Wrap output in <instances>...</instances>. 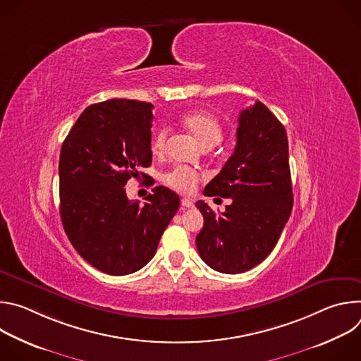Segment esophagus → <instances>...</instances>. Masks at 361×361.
<instances>
[{"instance_id":"esophagus-1","label":"esophagus","mask_w":361,"mask_h":361,"mask_svg":"<svg viewBox=\"0 0 361 361\" xmlns=\"http://www.w3.org/2000/svg\"><path fill=\"white\" fill-rule=\"evenodd\" d=\"M181 205L184 209H191L194 207V202L191 198H181Z\"/></svg>"}]
</instances>
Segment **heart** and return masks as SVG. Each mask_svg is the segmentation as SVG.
I'll return each mask as SVG.
<instances>
[{"instance_id":"b5f03b06","label":"heart","mask_w":361,"mask_h":361,"mask_svg":"<svg viewBox=\"0 0 361 361\" xmlns=\"http://www.w3.org/2000/svg\"><path fill=\"white\" fill-rule=\"evenodd\" d=\"M180 124L184 130H187L195 141L202 148H212L217 145L223 138V124L221 121L212 113L204 110H194L184 114L180 120ZM169 140L167 128H160L151 141V151L154 156L161 157L166 152ZM200 174L195 170L188 167H176L167 174H164L163 181L180 191V192H191L198 184Z\"/></svg>"}]
</instances>
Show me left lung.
<instances>
[{"label": "left lung", "mask_w": 361, "mask_h": 361, "mask_svg": "<svg viewBox=\"0 0 361 361\" xmlns=\"http://www.w3.org/2000/svg\"><path fill=\"white\" fill-rule=\"evenodd\" d=\"M204 195L231 198L216 214L197 201L204 217L195 237L202 262L237 274L260 264L276 247L293 209L288 141L284 126L260 101L238 116L237 144Z\"/></svg>", "instance_id": "obj_1"}]
</instances>
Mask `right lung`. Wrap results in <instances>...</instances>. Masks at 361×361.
Returning <instances> with one entry per match:
<instances>
[{
    "label": "right lung",
    "instance_id": "1",
    "mask_svg": "<svg viewBox=\"0 0 361 361\" xmlns=\"http://www.w3.org/2000/svg\"><path fill=\"white\" fill-rule=\"evenodd\" d=\"M152 107L124 98L92 104L61 147L63 227L82 259L106 274L142 269L180 207V197L163 185L154 187L144 204L126 194L127 181L152 161Z\"/></svg>",
    "mask_w": 361,
    "mask_h": 361
}]
</instances>
